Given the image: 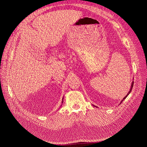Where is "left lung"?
Wrapping results in <instances>:
<instances>
[{
    "label": "left lung",
    "instance_id": "obj_1",
    "mask_svg": "<svg viewBox=\"0 0 147 147\" xmlns=\"http://www.w3.org/2000/svg\"><path fill=\"white\" fill-rule=\"evenodd\" d=\"M133 84H134V82H132V83H131V88H130V90L129 92H128V94H127V95H126V96L124 97V98H123V99L121 100V102L120 103H122V101H123V100H124V99H125V98H126V97L128 96V95L130 94V92H131V90H132V88H133ZM95 107H96V106H95Z\"/></svg>",
    "mask_w": 147,
    "mask_h": 147
}]
</instances>
